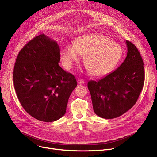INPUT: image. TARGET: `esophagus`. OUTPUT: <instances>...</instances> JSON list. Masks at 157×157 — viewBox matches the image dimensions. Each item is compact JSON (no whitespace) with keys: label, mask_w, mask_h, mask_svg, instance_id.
Here are the masks:
<instances>
[{"label":"esophagus","mask_w":157,"mask_h":157,"mask_svg":"<svg viewBox=\"0 0 157 157\" xmlns=\"http://www.w3.org/2000/svg\"><path fill=\"white\" fill-rule=\"evenodd\" d=\"M78 83L79 85H84L85 84V81L82 79H78Z\"/></svg>","instance_id":"34e87169"}]
</instances>
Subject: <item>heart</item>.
<instances>
[{
	"label": "heart",
	"mask_w": 157,
	"mask_h": 157,
	"mask_svg": "<svg viewBox=\"0 0 157 157\" xmlns=\"http://www.w3.org/2000/svg\"><path fill=\"white\" fill-rule=\"evenodd\" d=\"M79 53L86 55L85 63L93 75L103 76L116 67L123 52L120 45L105 36L85 35L78 38L74 45L67 44L62 47L60 57L64 67L71 69L79 60Z\"/></svg>",
	"instance_id": "b5f03b06"
}]
</instances>
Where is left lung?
<instances>
[{
  "mask_svg": "<svg viewBox=\"0 0 157 157\" xmlns=\"http://www.w3.org/2000/svg\"><path fill=\"white\" fill-rule=\"evenodd\" d=\"M125 61L114 72L97 81H90L88 88L97 116L105 119L117 118L132 108L144 82L142 57L136 46L126 40Z\"/></svg>",
  "mask_w": 157,
  "mask_h": 157,
  "instance_id": "obj_1",
  "label": "left lung"
}]
</instances>
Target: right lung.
I'll return each mask as SVG.
<instances>
[{
    "label": "right lung",
    "instance_id": "add662e5",
    "mask_svg": "<svg viewBox=\"0 0 157 157\" xmlns=\"http://www.w3.org/2000/svg\"><path fill=\"white\" fill-rule=\"evenodd\" d=\"M60 53L56 41L40 34L21 49L14 64L13 82L18 100L30 116L42 121L63 116L77 86L74 75L59 65Z\"/></svg>",
    "mask_w": 157,
    "mask_h": 157
}]
</instances>
